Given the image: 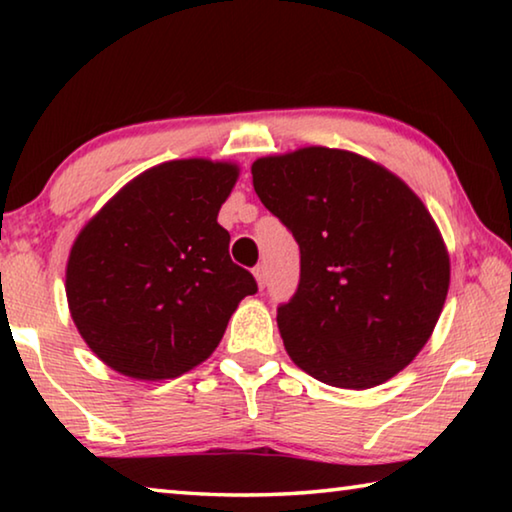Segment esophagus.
I'll return each instance as SVG.
<instances>
[{"mask_svg": "<svg viewBox=\"0 0 512 512\" xmlns=\"http://www.w3.org/2000/svg\"><path fill=\"white\" fill-rule=\"evenodd\" d=\"M253 273H255V277H257L259 289H264V287H266V282H268V271H266V266H264V264H257Z\"/></svg>", "mask_w": 512, "mask_h": 512, "instance_id": "34e87169", "label": "esophagus"}]
</instances>
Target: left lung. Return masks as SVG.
<instances>
[{"label": "left lung", "mask_w": 512, "mask_h": 512, "mask_svg": "<svg viewBox=\"0 0 512 512\" xmlns=\"http://www.w3.org/2000/svg\"><path fill=\"white\" fill-rule=\"evenodd\" d=\"M253 185L300 246L298 289L277 307L289 357L357 391L409 366L449 289L447 250L420 198L379 164L325 146L257 160Z\"/></svg>", "instance_id": "1"}]
</instances>
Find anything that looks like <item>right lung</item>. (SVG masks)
<instances>
[{
	"mask_svg": "<svg viewBox=\"0 0 512 512\" xmlns=\"http://www.w3.org/2000/svg\"><path fill=\"white\" fill-rule=\"evenodd\" d=\"M235 164L164 162L128 183L74 241L67 302L97 357L121 375L171 379L214 352L255 277L230 259L216 216Z\"/></svg>",
	"mask_w": 512,
	"mask_h": 512,
	"instance_id": "1",
	"label": "right lung"
}]
</instances>
